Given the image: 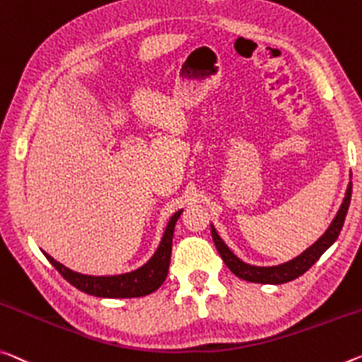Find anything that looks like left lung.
Wrapping results in <instances>:
<instances>
[{"label":"left lung","instance_id":"left-lung-1","mask_svg":"<svg viewBox=\"0 0 362 362\" xmlns=\"http://www.w3.org/2000/svg\"><path fill=\"white\" fill-rule=\"evenodd\" d=\"M351 182L346 188L345 199L338 209L335 219L327 228L325 233L320 237L317 242L309 246L308 250L303 251L300 256H296L295 259L288 262L279 264V266H269V267H261V266H251V264L243 262L240 257L235 256L230 248L223 243V240L219 237V233L211 226V233L212 240H214V245L217 251H219L221 257L226 262V266L230 269V271L237 275V277L246 280V282L253 284H271V285H279V284H286L290 280H295L300 277V275L305 274L313 264L319 259L320 256L325 253V250H329L332 245L335 243L338 235L341 232L343 223H345V217L349 208V202H351Z\"/></svg>","mask_w":362,"mask_h":362}]
</instances>
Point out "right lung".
Here are the masks:
<instances>
[{
	"label": "right lung",
	"instance_id": "right-lung-1",
	"mask_svg": "<svg viewBox=\"0 0 362 362\" xmlns=\"http://www.w3.org/2000/svg\"><path fill=\"white\" fill-rule=\"evenodd\" d=\"M182 214V209L177 211L170 217L165 227L163 238L158 250L154 251L151 259L141 267L135 269L132 272L119 274V275H85L62 266L57 262L54 257H51L48 253L47 259L53 264L56 271L64 277L69 284L76 286L83 293L100 296V298H139L150 295L156 291L168 277L169 262H170V251H172V237H174L175 222Z\"/></svg>",
	"mask_w": 362,
	"mask_h": 362
}]
</instances>
